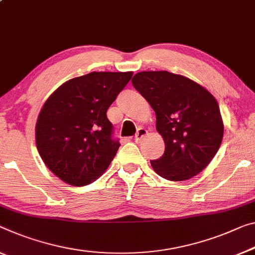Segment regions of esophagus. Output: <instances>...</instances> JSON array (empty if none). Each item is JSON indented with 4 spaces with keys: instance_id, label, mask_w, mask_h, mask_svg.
Masks as SVG:
<instances>
[{
    "instance_id": "esophagus-1",
    "label": "esophagus",
    "mask_w": 255,
    "mask_h": 255,
    "mask_svg": "<svg viewBox=\"0 0 255 255\" xmlns=\"http://www.w3.org/2000/svg\"><path fill=\"white\" fill-rule=\"evenodd\" d=\"M147 134H148V131L146 130V128H139L138 133H136V134H135L134 141H135V142H140V141L142 140Z\"/></svg>"
}]
</instances>
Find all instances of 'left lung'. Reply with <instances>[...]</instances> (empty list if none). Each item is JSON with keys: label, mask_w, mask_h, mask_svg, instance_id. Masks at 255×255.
I'll list each match as a JSON object with an SVG mask.
<instances>
[{"label": "left lung", "mask_w": 255, "mask_h": 255, "mask_svg": "<svg viewBox=\"0 0 255 255\" xmlns=\"http://www.w3.org/2000/svg\"><path fill=\"white\" fill-rule=\"evenodd\" d=\"M132 84L156 114L163 136L162 157L150 160L154 171L171 181H183L209 165L220 148L223 123L214 97L185 76L160 70L140 72Z\"/></svg>", "instance_id": "left-lung-1"}]
</instances>
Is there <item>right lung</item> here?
<instances>
[{"label": "right lung", "mask_w": 255, "mask_h": 255, "mask_svg": "<svg viewBox=\"0 0 255 255\" xmlns=\"http://www.w3.org/2000/svg\"><path fill=\"white\" fill-rule=\"evenodd\" d=\"M131 77L132 72H92L67 81L45 101L36 147L62 181L85 186L107 170L121 143L106 113Z\"/></svg>", "instance_id": "obj_1"}]
</instances>
